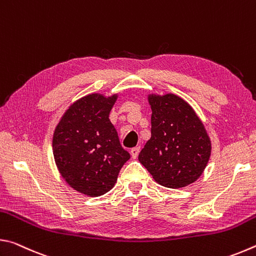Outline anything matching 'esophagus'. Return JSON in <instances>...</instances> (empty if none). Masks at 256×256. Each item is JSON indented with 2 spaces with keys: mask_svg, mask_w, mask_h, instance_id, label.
<instances>
[{
  "mask_svg": "<svg viewBox=\"0 0 256 256\" xmlns=\"http://www.w3.org/2000/svg\"><path fill=\"white\" fill-rule=\"evenodd\" d=\"M130 152H131L132 158L136 159V158L138 157V152H140V148H138V146H136V148H132V149H131V151H130Z\"/></svg>",
  "mask_w": 256,
  "mask_h": 256,
  "instance_id": "34e87169",
  "label": "esophagus"
}]
</instances>
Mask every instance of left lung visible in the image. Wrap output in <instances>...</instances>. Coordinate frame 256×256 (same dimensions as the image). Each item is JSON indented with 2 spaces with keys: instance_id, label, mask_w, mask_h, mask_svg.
I'll use <instances>...</instances> for the list:
<instances>
[{
  "instance_id": "left-lung-1",
  "label": "left lung",
  "mask_w": 256,
  "mask_h": 256,
  "mask_svg": "<svg viewBox=\"0 0 256 256\" xmlns=\"http://www.w3.org/2000/svg\"><path fill=\"white\" fill-rule=\"evenodd\" d=\"M149 104L151 138L138 160L159 184L184 188L204 170L211 154L210 138L193 108L176 94H151Z\"/></svg>"
}]
</instances>
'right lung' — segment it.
Here are the masks:
<instances>
[{
  "instance_id": "obj_1",
  "label": "right lung",
  "mask_w": 256,
  "mask_h": 256,
  "mask_svg": "<svg viewBox=\"0 0 256 256\" xmlns=\"http://www.w3.org/2000/svg\"><path fill=\"white\" fill-rule=\"evenodd\" d=\"M116 97L94 94L79 99L55 128L53 154L60 175L86 196L108 192L131 157L108 118Z\"/></svg>"
}]
</instances>
